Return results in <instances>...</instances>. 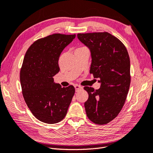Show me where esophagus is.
I'll return each mask as SVG.
<instances>
[{"label": "esophagus", "mask_w": 153, "mask_h": 153, "mask_svg": "<svg viewBox=\"0 0 153 153\" xmlns=\"http://www.w3.org/2000/svg\"><path fill=\"white\" fill-rule=\"evenodd\" d=\"M74 88H75L76 91H78L79 90H81V89H82V87L79 86V85H78V84H76V85L74 86Z\"/></svg>", "instance_id": "34e87169"}]
</instances>
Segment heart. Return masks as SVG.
<instances>
[{
  "label": "heart",
  "instance_id": "heart-1",
  "mask_svg": "<svg viewBox=\"0 0 153 153\" xmlns=\"http://www.w3.org/2000/svg\"><path fill=\"white\" fill-rule=\"evenodd\" d=\"M86 48V47H84V46H82V47H80V48H78L77 49H81V48Z\"/></svg>",
  "mask_w": 153,
  "mask_h": 153
}]
</instances>
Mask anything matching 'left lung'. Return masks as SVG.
I'll return each mask as SVG.
<instances>
[{
	"instance_id": "8db88e82",
	"label": "left lung",
	"mask_w": 153,
	"mask_h": 153,
	"mask_svg": "<svg viewBox=\"0 0 153 153\" xmlns=\"http://www.w3.org/2000/svg\"><path fill=\"white\" fill-rule=\"evenodd\" d=\"M78 39L90 50V73L101 82L100 89L85 86L88 118L103 125L116 118L123 108L130 86V61L126 48L107 32L79 33Z\"/></svg>"
}]
</instances>
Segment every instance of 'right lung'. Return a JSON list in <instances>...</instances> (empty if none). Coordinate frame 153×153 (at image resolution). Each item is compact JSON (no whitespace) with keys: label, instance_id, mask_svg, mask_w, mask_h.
Masks as SVG:
<instances>
[{"label":"right lung","instance_id":"1","mask_svg":"<svg viewBox=\"0 0 153 153\" xmlns=\"http://www.w3.org/2000/svg\"><path fill=\"white\" fill-rule=\"evenodd\" d=\"M76 35L55 33L39 39L27 50L20 70V82L25 103L37 119L56 124L66 116L75 92L74 87L53 82L59 73L58 60Z\"/></svg>","mask_w":153,"mask_h":153}]
</instances>
